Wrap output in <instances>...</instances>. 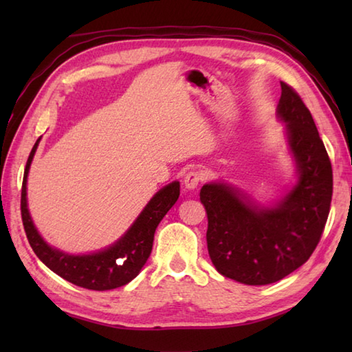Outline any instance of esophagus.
I'll use <instances>...</instances> for the list:
<instances>
[{
  "instance_id": "1",
  "label": "esophagus",
  "mask_w": 352,
  "mask_h": 352,
  "mask_svg": "<svg viewBox=\"0 0 352 352\" xmlns=\"http://www.w3.org/2000/svg\"><path fill=\"white\" fill-rule=\"evenodd\" d=\"M206 178H207V174L204 170H201V169L190 170L184 177V186L188 189H195L199 183H203L206 180Z\"/></svg>"
}]
</instances>
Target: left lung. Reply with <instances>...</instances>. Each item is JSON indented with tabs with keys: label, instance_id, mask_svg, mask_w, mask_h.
I'll return each mask as SVG.
<instances>
[{
	"label": "left lung",
	"instance_id": "8db88e82",
	"mask_svg": "<svg viewBox=\"0 0 352 352\" xmlns=\"http://www.w3.org/2000/svg\"><path fill=\"white\" fill-rule=\"evenodd\" d=\"M276 115L286 122L298 183L272 207H260L223 183L204 184L207 248L227 278L250 286L278 281L302 266L318 246L330 213L333 169L310 110L281 81Z\"/></svg>",
	"mask_w": 352,
	"mask_h": 352
}]
</instances>
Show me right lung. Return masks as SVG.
Segmentation results:
<instances>
[{
  "mask_svg": "<svg viewBox=\"0 0 352 352\" xmlns=\"http://www.w3.org/2000/svg\"><path fill=\"white\" fill-rule=\"evenodd\" d=\"M39 140L41 138L36 140L28 155L21 192L22 223H24L28 243L34 254L52 272L80 287L110 290L130 283L140 272L151 254L157 226L180 197V183L174 182L157 192L130 230L107 250L86 254V256H71V254L51 248L43 241L33 226L27 208V175Z\"/></svg>",
  "mask_w": 352,
  "mask_h": 352,
  "instance_id": "obj_1",
  "label": "right lung"
}]
</instances>
